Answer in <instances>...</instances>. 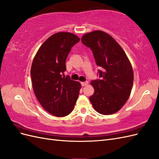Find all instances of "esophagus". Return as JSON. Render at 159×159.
Listing matches in <instances>:
<instances>
[{
    "label": "esophagus",
    "mask_w": 159,
    "mask_h": 159,
    "mask_svg": "<svg viewBox=\"0 0 159 159\" xmlns=\"http://www.w3.org/2000/svg\"><path fill=\"white\" fill-rule=\"evenodd\" d=\"M81 84L82 86H85L88 84V81H84V82H81Z\"/></svg>",
    "instance_id": "esophagus-1"
}]
</instances>
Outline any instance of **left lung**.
<instances>
[{"label":"left lung","mask_w":159,"mask_h":159,"mask_svg":"<svg viewBox=\"0 0 159 159\" xmlns=\"http://www.w3.org/2000/svg\"><path fill=\"white\" fill-rule=\"evenodd\" d=\"M81 42L93 52L101 80L91 81L95 92L89 98L96 111L102 115L117 112L125 104L133 84V70L122 48L108 34L101 30L89 32Z\"/></svg>","instance_id":"left-lung-1"}]
</instances>
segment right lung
Instances as JSON below:
<instances>
[{
	"label": "right lung",
	"mask_w": 159,
	"mask_h": 159,
	"mask_svg": "<svg viewBox=\"0 0 159 159\" xmlns=\"http://www.w3.org/2000/svg\"><path fill=\"white\" fill-rule=\"evenodd\" d=\"M79 37L70 32L52 35L38 49L32 64V88L42 107L56 117H65L73 110L81 85L65 77L66 60Z\"/></svg>",
	"instance_id": "add662e5"
}]
</instances>
